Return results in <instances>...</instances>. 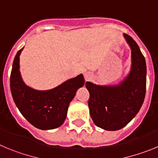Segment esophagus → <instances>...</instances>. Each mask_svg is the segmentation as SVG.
I'll list each match as a JSON object with an SVG mask.
<instances>
[{
    "mask_svg": "<svg viewBox=\"0 0 158 158\" xmlns=\"http://www.w3.org/2000/svg\"><path fill=\"white\" fill-rule=\"evenodd\" d=\"M84 78H85V80L86 81H89L90 79H92L93 78V76H92V74L89 72H86L84 73Z\"/></svg>",
    "mask_w": 158,
    "mask_h": 158,
    "instance_id": "obj_1",
    "label": "esophagus"
}]
</instances>
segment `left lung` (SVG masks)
Wrapping results in <instances>:
<instances>
[{"label":"left lung","mask_w":158,"mask_h":158,"mask_svg":"<svg viewBox=\"0 0 158 158\" xmlns=\"http://www.w3.org/2000/svg\"><path fill=\"white\" fill-rule=\"evenodd\" d=\"M123 37L131 49V67L127 76L116 85L86 82L89 114L96 126L106 131L125 127L139 113L146 94L145 57L131 37L126 34Z\"/></svg>","instance_id":"obj_1"}]
</instances>
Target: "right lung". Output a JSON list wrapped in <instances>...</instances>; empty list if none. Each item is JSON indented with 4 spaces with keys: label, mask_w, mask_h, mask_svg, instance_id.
<instances>
[{
    "label": "right lung",
    "mask_w": 158,
    "mask_h": 158,
    "mask_svg": "<svg viewBox=\"0 0 158 158\" xmlns=\"http://www.w3.org/2000/svg\"><path fill=\"white\" fill-rule=\"evenodd\" d=\"M23 49L15 55L10 76V87L15 106L37 128L51 130L60 127L77 89L84 85L83 75L80 74L47 90L30 87L23 82L19 71V56Z\"/></svg>",
    "instance_id": "1"
}]
</instances>
